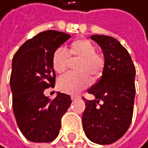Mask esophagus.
<instances>
[{"instance_id": "34e87169", "label": "esophagus", "mask_w": 148, "mask_h": 148, "mask_svg": "<svg viewBox=\"0 0 148 148\" xmlns=\"http://www.w3.org/2000/svg\"><path fill=\"white\" fill-rule=\"evenodd\" d=\"M71 98H72V100H73V101H75L76 99H78L79 96H78V95H72Z\"/></svg>"}]
</instances>
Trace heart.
Listing matches in <instances>:
<instances>
[{"instance_id":"heart-1","label":"heart","mask_w":148,"mask_h":148,"mask_svg":"<svg viewBox=\"0 0 148 148\" xmlns=\"http://www.w3.org/2000/svg\"><path fill=\"white\" fill-rule=\"evenodd\" d=\"M69 56L80 58L76 66L79 73H69L60 77L58 86L61 91L69 94H75L95 81L103 75L104 59L96 53V47L90 41L78 39L70 45L69 49L58 48L52 56V66L57 73H63L69 67ZM92 78L90 79V77Z\"/></svg>"}]
</instances>
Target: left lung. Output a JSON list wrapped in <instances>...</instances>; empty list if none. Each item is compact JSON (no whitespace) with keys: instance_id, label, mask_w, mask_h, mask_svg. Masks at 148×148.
<instances>
[{"instance_id":"obj_1","label":"left lung","mask_w":148,"mask_h":148,"mask_svg":"<svg viewBox=\"0 0 148 148\" xmlns=\"http://www.w3.org/2000/svg\"><path fill=\"white\" fill-rule=\"evenodd\" d=\"M103 53L104 69L101 78L88 88L95 98L83 100L86 109L82 125L86 136L99 145L117 141L132 122L135 97V67L122 45L107 35H91ZM103 101L97 105L99 101Z\"/></svg>"}]
</instances>
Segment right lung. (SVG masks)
I'll list each match as a JSON object with an SVG mask.
<instances>
[{
	"mask_svg": "<svg viewBox=\"0 0 148 148\" xmlns=\"http://www.w3.org/2000/svg\"><path fill=\"white\" fill-rule=\"evenodd\" d=\"M71 38L67 33L45 31L26 41L14 55L10 87L13 111L20 132L34 143H49L59 135L61 117L71 97L58 91L54 100L44 94L55 86L52 56Z\"/></svg>",
	"mask_w": 148,
	"mask_h": 148,
	"instance_id": "right-lung-1",
	"label": "right lung"
}]
</instances>
